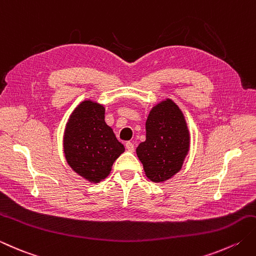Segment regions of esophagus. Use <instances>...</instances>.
Instances as JSON below:
<instances>
[{"mask_svg": "<svg viewBox=\"0 0 256 256\" xmlns=\"http://www.w3.org/2000/svg\"><path fill=\"white\" fill-rule=\"evenodd\" d=\"M125 148H126L128 151H130V152L134 151V144L132 142H126V144H125Z\"/></svg>", "mask_w": 256, "mask_h": 256, "instance_id": "obj_1", "label": "esophagus"}]
</instances>
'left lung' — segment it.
Instances as JSON below:
<instances>
[{"label": "left lung", "mask_w": 256, "mask_h": 256, "mask_svg": "<svg viewBox=\"0 0 256 256\" xmlns=\"http://www.w3.org/2000/svg\"><path fill=\"white\" fill-rule=\"evenodd\" d=\"M146 140L136 154L146 176L155 183L171 178L181 170L190 148V133L181 110L171 98L152 108L146 123Z\"/></svg>", "instance_id": "left-lung-1"}]
</instances>
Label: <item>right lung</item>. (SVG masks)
Returning a JSON list of instances; mask_svg holds the SVG:
<instances>
[{
	"label": "right lung",
	"instance_id": "1",
	"mask_svg": "<svg viewBox=\"0 0 256 256\" xmlns=\"http://www.w3.org/2000/svg\"><path fill=\"white\" fill-rule=\"evenodd\" d=\"M103 105L85 100L75 108L64 132L68 164L91 183L106 178L115 160L125 151L113 130L105 123Z\"/></svg>",
	"mask_w": 256,
	"mask_h": 256
}]
</instances>
